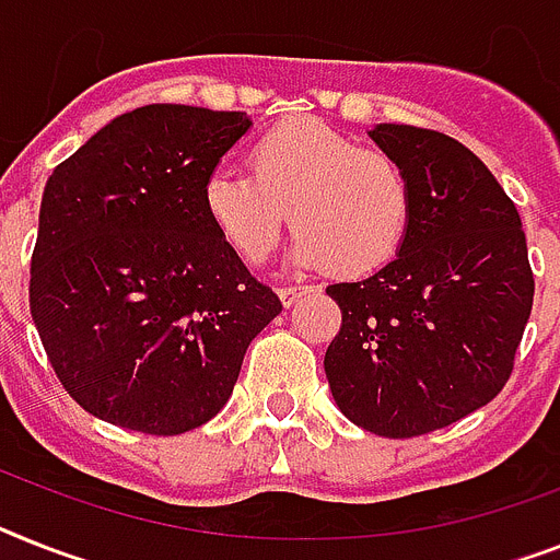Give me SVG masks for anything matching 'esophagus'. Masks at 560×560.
<instances>
[{
	"label": "esophagus",
	"instance_id": "34e87169",
	"mask_svg": "<svg viewBox=\"0 0 560 560\" xmlns=\"http://www.w3.org/2000/svg\"><path fill=\"white\" fill-rule=\"evenodd\" d=\"M308 291H314L312 285L294 283V285H280V289H277V294H280V300H283L285 306H291V303H298V300L303 298V294H308Z\"/></svg>",
	"mask_w": 560,
	"mask_h": 560
}]
</instances>
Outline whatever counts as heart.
<instances>
[{"mask_svg":"<svg viewBox=\"0 0 560 560\" xmlns=\"http://www.w3.org/2000/svg\"><path fill=\"white\" fill-rule=\"evenodd\" d=\"M248 170L214 168L202 183L208 220L243 260L275 252L289 211L300 266H331L346 277L383 269L409 237V168L320 119H285L260 133Z\"/></svg>","mask_w":560,"mask_h":560,"instance_id":"obj_1","label":"heart"}]
</instances>
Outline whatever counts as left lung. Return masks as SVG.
<instances>
[{"instance_id": "1", "label": "left lung", "mask_w": 560, "mask_h": 560, "mask_svg": "<svg viewBox=\"0 0 560 560\" xmlns=\"http://www.w3.org/2000/svg\"><path fill=\"white\" fill-rule=\"evenodd\" d=\"M372 140L412 174V229L381 271L326 289L343 323L323 366L352 423L418 438L506 386L535 277L518 208L469 148L392 122L377 125Z\"/></svg>"}]
</instances>
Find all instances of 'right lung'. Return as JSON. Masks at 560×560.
<instances>
[{"label": "right lung", "instance_id": "add662e5", "mask_svg": "<svg viewBox=\"0 0 560 560\" xmlns=\"http://www.w3.org/2000/svg\"><path fill=\"white\" fill-rule=\"evenodd\" d=\"M248 125L243 110L145 105L48 177L31 314L85 412L160 438L202 427L283 312L202 206V183Z\"/></svg>", "mask_w": 560, "mask_h": 560}]
</instances>
